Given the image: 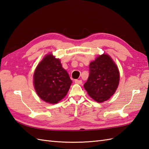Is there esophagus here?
<instances>
[{
    "label": "esophagus",
    "instance_id": "obj_1",
    "mask_svg": "<svg viewBox=\"0 0 149 149\" xmlns=\"http://www.w3.org/2000/svg\"><path fill=\"white\" fill-rule=\"evenodd\" d=\"M75 82L76 83V84L81 85L82 84V80H77V79H76V80H75Z\"/></svg>",
    "mask_w": 149,
    "mask_h": 149
}]
</instances>
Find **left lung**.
<instances>
[{"label": "left lung", "instance_id": "left-lung-1", "mask_svg": "<svg viewBox=\"0 0 149 149\" xmlns=\"http://www.w3.org/2000/svg\"><path fill=\"white\" fill-rule=\"evenodd\" d=\"M89 75L84 87L89 96L98 103L108 100L119 83L118 67L109 55H100L89 64Z\"/></svg>", "mask_w": 149, "mask_h": 149}]
</instances>
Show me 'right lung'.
<instances>
[{
	"mask_svg": "<svg viewBox=\"0 0 149 149\" xmlns=\"http://www.w3.org/2000/svg\"><path fill=\"white\" fill-rule=\"evenodd\" d=\"M72 82L60 60L52 54L46 55L34 72L33 85L37 94L51 104L57 103L66 96Z\"/></svg>",
	"mask_w": 149,
	"mask_h": 149,
	"instance_id": "right-lung-1",
	"label": "right lung"
}]
</instances>
